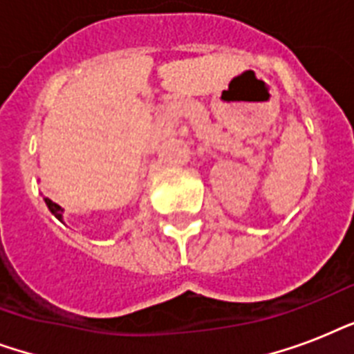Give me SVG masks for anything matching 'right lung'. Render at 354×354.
I'll list each match as a JSON object with an SVG mask.
<instances>
[{"label": "right lung", "mask_w": 354, "mask_h": 354, "mask_svg": "<svg viewBox=\"0 0 354 354\" xmlns=\"http://www.w3.org/2000/svg\"><path fill=\"white\" fill-rule=\"evenodd\" d=\"M46 204H47V207H49V211H51L53 215L57 216V218H62V207H60V205L55 204V202H53V200H49V198H46Z\"/></svg>", "instance_id": "1"}]
</instances>
